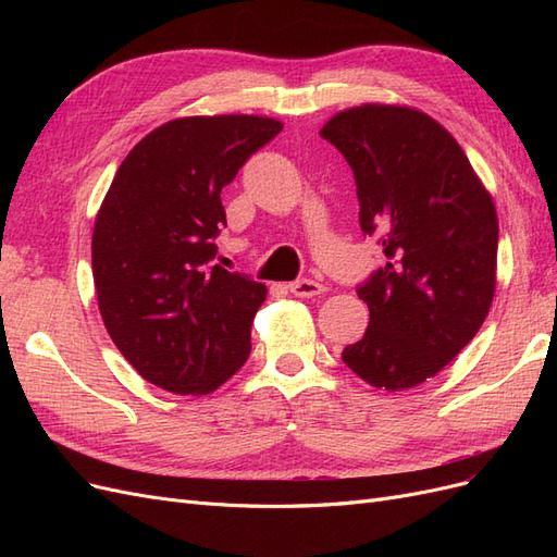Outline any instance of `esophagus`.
Returning a JSON list of instances; mask_svg holds the SVG:
<instances>
[{
	"instance_id": "1",
	"label": "esophagus",
	"mask_w": 557,
	"mask_h": 557,
	"mask_svg": "<svg viewBox=\"0 0 557 557\" xmlns=\"http://www.w3.org/2000/svg\"><path fill=\"white\" fill-rule=\"evenodd\" d=\"M288 288H290V293H293L295 297H315V295H320V293H325V285L313 281V278H299V281L290 283Z\"/></svg>"
}]
</instances>
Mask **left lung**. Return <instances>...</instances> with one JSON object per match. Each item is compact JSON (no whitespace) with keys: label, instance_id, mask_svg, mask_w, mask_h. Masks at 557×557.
I'll return each instance as SVG.
<instances>
[{"label":"left lung","instance_id":"obj_1","mask_svg":"<svg viewBox=\"0 0 557 557\" xmlns=\"http://www.w3.org/2000/svg\"><path fill=\"white\" fill-rule=\"evenodd\" d=\"M320 137L350 164L360 227L385 256L358 285L369 325L342 360L376 387H413L474 339L493 305V197L460 144L423 111L362 104L336 113Z\"/></svg>","mask_w":557,"mask_h":557}]
</instances>
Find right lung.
<instances>
[{
  "mask_svg": "<svg viewBox=\"0 0 557 557\" xmlns=\"http://www.w3.org/2000/svg\"><path fill=\"white\" fill-rule=\"evenodd\" d=\"M283 129L260 115L160 125L117 166L92 232L99 313L137 372L207 395L239 372L267 285L213 264L227 227L221 193Z\"/></svg>",
  "mask_w": 557,
  "mask_h": 557,
  "instance_id": "right-lung-1",
  "label": "right lung"
}]
</instances>
